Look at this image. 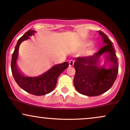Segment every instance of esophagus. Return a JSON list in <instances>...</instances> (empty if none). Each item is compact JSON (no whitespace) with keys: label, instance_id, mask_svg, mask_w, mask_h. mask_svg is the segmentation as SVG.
<instances>
[{"label":"esophagus","instance_id":"obj_1","mask_svg":"<svg viewBox=\"0 0 130 130\" xmlns=\"http://www.w3.org/2000/svg\"><path fill=\"white\" fill-rule=\"evenodd\" d=\"M74 61L73 60V59H71V60H70L69 62V66H72L74 65Z\"/></svg>","mask_w":130,"mask_h":130}]
</instances>
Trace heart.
Segmentation results:
<instances>
[{
	"label": "heart",
	"mask_w": 130,
	"mask_h": 130,
	"mask_svg": "<svg viewBox=\"0 0 130 130\" xmlns=\"http://www.w3.org/2000/svg\"><path fill=\"white\" fill-rule=\"evenodd\" d=\"M91 44H92V42H91V41H88V42H85V43H84V45L85 46H88L91 45Z\"/></svg>",
	"instance_id": "b5f03b06"
}]
</instances>
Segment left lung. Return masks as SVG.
<instances>
[{"mask_svg": "<svg viewBox=\"0 0 130 130\" xmlns=\"http://www.w3.org/2000/svg\"><path fill=\"white\" fill-rule=\"evenodd\" d=\"M104 45L98 52L87 57H78L74 62L75 74L74 85L78 93L88 96H96L106 92L113 85L119 71V64L112 42L103 32L99 31ZM103 53L111 63L106 68L99 64Z\"/></svg>", "mask_w": 130, "mask_h": 130, "instance_id": "8db88e82", "label": "left lung"}]
</instances>
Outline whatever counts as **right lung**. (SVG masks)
I'll return each mask as SVG.
<instances>
[{"mask_svg":"<svg viewBox=\"0 0 130 130\" xmlns=\"http://www.w3.org/2000/svg\"><path fill=\"white\" fill-rule=\"evenodd\" d=\"M34 30H29L18 40L13 53L11 62V69L16 82L19 87L26 92L36 96H42L52 92L55 89L59 75L69 66L68 62L54 66L44 74L37 77H27L20 72L17 65L18 50L20 43L29 39L34 35Z\"/></svg>","mask_w":130,"mask_h":130,"instance_id":"add662e5","label":"right lung"}]
</instances>
